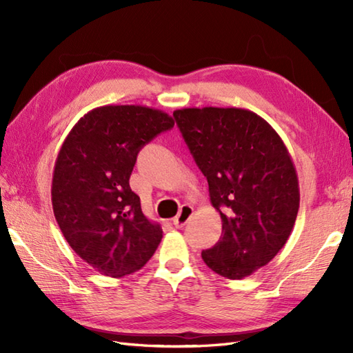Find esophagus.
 <instances>
[{"mask_svg": "<svg viewBox=\"0 0 353 353\" xmlns=\"http://www.w3.org/2000/svg\"><path fill=\"white\" fill-rule=\"evenodd\" d=\"M192 214H194V208L190 205H183L181 208V211H179V214L176 215V219H172V224H174L177 229L183 228L185 224L188 223V220L191 219Z\"/></svg>", "mask_w": 353, "mask_h": 353, "instance_id": "esophagus-1", "label": "esophagus"}]
</instances>
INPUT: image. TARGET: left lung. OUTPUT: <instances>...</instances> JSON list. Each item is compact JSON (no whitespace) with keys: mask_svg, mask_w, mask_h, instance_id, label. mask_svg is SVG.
I'll use <instances>...</instances> for the list:
<instances>
[{"mask_svg":"<svg viewBox=\"0 0 353 353\" xmlns=\"http://www.w3.org/2000/svg\"><path fill=\"white\" fill-rule=\"evenodd\" d=\"M172 115L223 223V236L201 258L228 279L250 276L279 253L294 228L301 192L288 150L252 110L209 106Z\"/></svg>","mask_w":353,"mask_h":353,"instance_id":"left-lung-1","label":"left lung"}]
</instances>
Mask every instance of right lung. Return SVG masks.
I'll list each match as a JSON object with an SVG mask.
<instances>
[{
    "label": "right lung",
    "mask_w": 353,
    "mask_h": 353,
    "mask_svg": "<svg viewBox=\"0 0 353 353\" xmlns=\"http://www.w3.org/2000/svg\"><path fill=\"white\" fill-rule=\"evenodd\" d=\"M174 119L147 106H101L72 127L57 154L51 201L56 221L79 256L104 276L144 267L162 229L142 214L129 179L139 150Z\"/></svg>",
    "instance_id": "right-lung-1"
}]
</instances>
